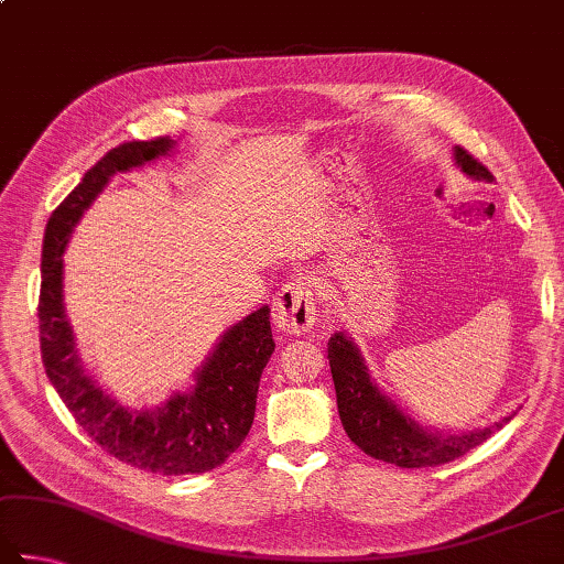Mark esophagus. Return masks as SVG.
I'll return each instance as SVG.
<instances>
[{
  "label": "esophagus",
  "instance_id": "34e87169",
  "mask_svg": "<svg viewBox=\"0 0 564 564\" xmlns=\"http://www.w3.org/2000/svg\"><path fill=\"white\" fill-rule=\"evenodd\" d=\"M317 321L315 299L311 285L295 279L285 283L273 299V323L283 335H303L308 333Z\"/></svg>",
  "mask_w": 564,
  "mask_h": 564
}]
</instances>
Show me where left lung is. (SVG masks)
<instances>
[{
	"instance_id": "left-lung-1",
	"label": "left lung",
	"mask_w": 564,
	"mask_h": 564,
	"mask_svg": "<svg viewBox=\"0 0 564 564\" xmlns=\"http://www.w3.org/2000/svg\"><path fill=\"white\" fill-rule=\"evenodd\" d=\"M456 162L466 175L494 182L488 167L478 162L468 150L456 148ZM327 360L337 394V412H340L347 436L362 448L367 456L380 458L384 464L399 468H429L442 466L470 448L484 444L503 424H494L478 432L460 436H436L424 432L404 412L389 402L367 375L357 347L343 333H335L327 343ZM510 416H506L508 422Z\"/></svg>"
}]
</instances>
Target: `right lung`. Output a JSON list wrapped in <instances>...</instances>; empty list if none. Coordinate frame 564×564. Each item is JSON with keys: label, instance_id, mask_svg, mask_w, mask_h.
Listing matches in <instances>:
<instances>
[{"label": "right lung", "instance_id": "1", "mask_svg": "<svg viewBox=\"0 0 564 564\" xmlns=\"http://www.w3.org/2000/svg\"><path fill=\"white\" fill-rule=\"evenodd\" d=\"M170 148L172 140L165 135L122 142L106 152L51 214L41 251L39 343L48 382L106 454L150 474L184 476L221 466L249 434L261 372L275 350L269 305L243 317L221 337L189 394L172 397L152 412H128L80 370L61 295V253L80 214L116 172L145 165Z\"/></svg>", "mask_w": 564, "mask_h": 564}]
</instances>
